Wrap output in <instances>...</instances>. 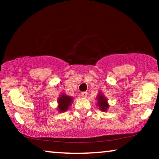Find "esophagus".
<instances>
[{
	"label": "esophagus",
	"instance_id": "esophagus-1",
	"mask_svg": "<svg viewBox=\"0 0 159 159\" xmlns=\"http://www.w3.org/2000/svg\"><path fill=\"white\" fill-rule=\"evenodd\" d=\"M81 95L83 98H86L87 95H88V93H87V92H82L81 93Z\"/></svg>",
	"mask_w": 159,
	"mask_h": 159
}]
</instances>
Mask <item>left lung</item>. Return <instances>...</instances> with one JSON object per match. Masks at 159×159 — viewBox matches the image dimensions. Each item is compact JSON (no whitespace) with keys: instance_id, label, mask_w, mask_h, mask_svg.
Returning <instances> with one entry per match:
<instances>
[{"instance_id":"left-lung-1","label":"left lung","mask_w":159,"mask_h":159,"mask_svg":"<svg viewBox=\"0 0 159 159\" xmlns=\"http://www.w3.org/2000/svg\"><path fill=\"white\" fill-rule=\"evenodd\" d=\"M97 106H98V108L102 111L105 112L107 111V109L109 108V105L108 103L107 98L104 96L102 93H99V94L97 96Z\"/></svg>"}]
</instances>
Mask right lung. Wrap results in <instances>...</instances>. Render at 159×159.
<instances>
[{
    "label": "right lung",
    "mask_w": 159,
    "mask_h": 159,
    "mask_svg": "<svg viewBox=\"0 0 159 159\" xmlns=\"http://www.w3.org/2000/svg\"><path fill=\"white\" fill-rule=\"evenodd\" d=\"M73 98L66 94H61L58 99V111L59 112H65L71 106Z\"/></svg>",
    "instance_id": "obj_1"
}]
</instances>
